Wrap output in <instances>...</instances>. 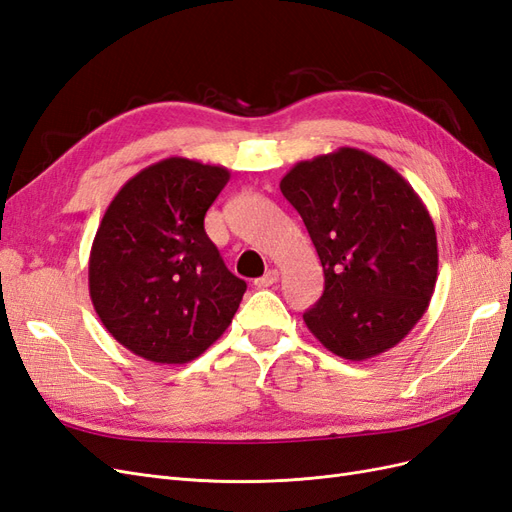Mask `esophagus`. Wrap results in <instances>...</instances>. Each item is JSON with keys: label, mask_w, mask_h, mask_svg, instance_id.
<instances>
[{"label": "esophagus", "mask_w": 512, "mask_h": 512, "mask_svg": "<svg viewBox=\"0 0 512 512\" xmlns=\"http://www.w3.org/2000/svg\"><path fill=\"white\" fill-rule=\"evenodd\" d=\"M277 280H280V271H277V269H269L265 275L258 277V280L254 282V286H256V288H269V286H273Z\"/></svg>", "instance_id": "esophagus-1"}]
</instances>
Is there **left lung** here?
Here are the masks:
<instances>
[{
	"instance_id": "8db88e82",
	"label": "left lung",
	"mask_w": 512,
	"mask_h": 512,
	"mask_svg": "<svg viewBox=\"0 0 512 512\" xmlns=\"http://www.w3.org/2000/svg\"><path fill=\"white\" fill-rule=\"evenodd\" d=\"M324 271L303 314L318 342L348 361L397 346L427 312L438 280L436 226L412 185L354 147L294 164L280 181Z\"/></svg>"
}]
</instances>
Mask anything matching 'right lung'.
Wrapping results in <instances>:
<instances>
[{
  "instance_id": "1",
  "label": "right lung",
  "mask_w": 512,
  "mask_h": 512,
  "mask_svg": "<svg viewBox=\"0 0 512 512\" xmlns=\"http://www.w3.org/2000/svg\"><path fill=\"white\" fill-rule=\"evenodd\" d=\"M228 179L224 166L166 158L123 183L104 211L89 297L104 329L145 361H194L239 309L247 286L205 232Z\"/></svg>"
}]
</instances>
